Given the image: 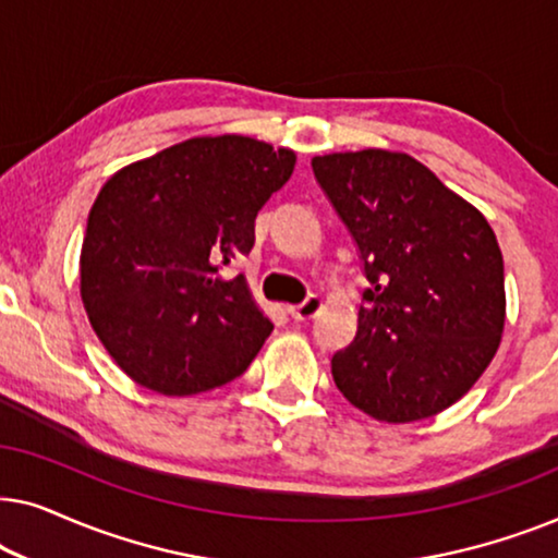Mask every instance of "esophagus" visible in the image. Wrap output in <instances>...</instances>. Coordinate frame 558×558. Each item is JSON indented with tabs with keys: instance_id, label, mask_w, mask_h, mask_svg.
<instances>
[{
	"instance_id": "obj_1",
	"label": "esophagus",
	"mask_w": 558,
	"mask_h": 558,
	"mask_svg": "<svg viewBox=\"0 0 558 558\" xmlns=\"http://www.w3.org/2000/svg\"><path fill=\"white\" fill-rule=\"evenodd\" d=\"M319 310H323V300L312 294L302 304H292V307H287V315L292 317L294 323H307V319L319 315Z\"/></svg>"
}]
</instances>
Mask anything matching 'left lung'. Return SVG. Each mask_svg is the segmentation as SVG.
I'll use <instances>...</instances> for the list:
<instances>
[{
  "mask_svg": "<svg viewBox=\"0 0 558 558\" xmlns=\"http://www.w3.org/2000/svg\"><path fill=\"white\" fill-rule=\"evenodd\" d=\"M312 170L371 281L355 340L332 355L335 386L376 422L439 414L500 348L506 274L490 223L403 151H332Z\"/></svg>",
  "mask_w": 558,
  "mask_h": 558,
  "instance_id": "left-lung-1",
  "label": "left lung"
}]
</instances>
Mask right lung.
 Here are the masks:
<instances>
[{"instance_id":"add662e5","label":"right lung","mask_w":558,"mask_h":558,"mask_svg":"<svg viewBox=\"0 0 558 558\" xmlns=\"http://www.w3.org/2000/svg\"><path fill=\"white\" fill-rule=\"evenodd\" d=\"M292 149L193 136L121 167L88 213L81 300L98 340L162 396L241 376L274 330L246 277L220 269L254 246V220L292 178Z\"/></svg>"}]
</instances>
